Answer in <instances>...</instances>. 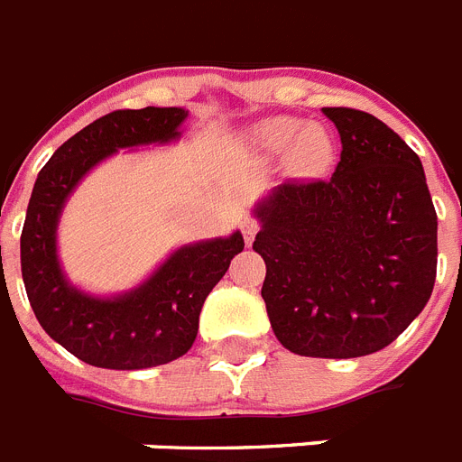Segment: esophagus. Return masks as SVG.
<instances>
[{
  "instance_id": "34e87169",
  "label": "esophagus",
  "mask_w": 462,
  "mask_h": 462,
  "mask_svg": "<svg viewBox=\"0 0 462 462\" xmlns=\"http://www.w3.org/2000/svg\"><path fill=\"white\" fill-rule=\"evenodd\" d=\"M256 232H259V223H256L254 217H245V220H242V235H245L246 245H252L254 237H256Z\"/></svg>"
}]
</instances>
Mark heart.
Here are the masks:
<instances>
[{
	"instance_id": "obj_1",
	"label": "heart",
	"mask_w": 462,
	"mask_h": 462,
	"mask_svg": "<svg viewBox=\"0 0 462 462\" xmlns=\"http://www.w3.org/2000/svg\"><path fill=\"white\" fill-rule=\"evenodd\" d=\"M249 141L266 155H285L292 151V162L302 172H316L328 162L330 146L319 126H307L295 117H268L252 126Z\"/></svg>"
}]
</instances>
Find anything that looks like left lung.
Here are the masks:
<instances>
[{"label": "left lung", "mask_w": 462, "mask_h": 462, "mask_svg": "<svg viewBox=\"0 0 462 462\" xmlns=\"http://www.w3.org/2000/svg\"><path fill=\"white\" fill-rule=\"evenodd\" d=\"M340 134L328 180L278 184L254 206L261 297L275 337L302 357H365L391 345L437 281V210L424 167L369 112L323 107Z\"/></svg>", "instance_id": "obj_1"}]
</instances>
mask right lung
<instances>
[{"mask_svg": "<svg viewBox=\"0 0 462 462\" xmlns=\"http://www.w3.org/2000/svg\"><path fill=\"white\" fill-rule=\"evenodd\" d=\"M187 107L117 110L61 143L40 170L21 232V273L45 333L86 365L148 369L187 355L199 314L230 261L245 249L242 232L177 246L146 281L117 295H93L69 281L57 227L69 196L86 174L117 151L180 141Z\"/></svg>", "mask_w": 462, "mask_h": 462, "instance_id": "right-lung-1", "label": "right lung"}]
</instances>
